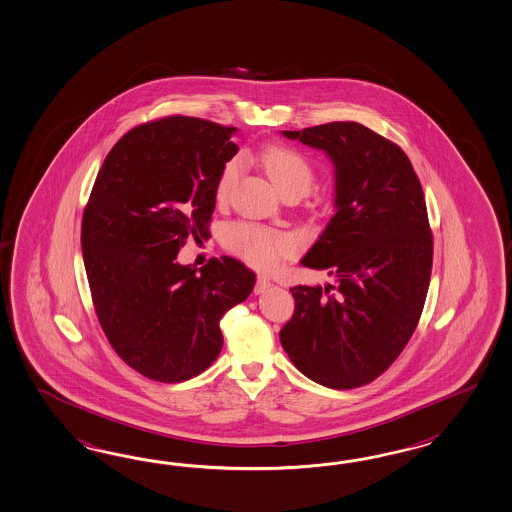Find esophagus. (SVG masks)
I'll use <instances>...</instances> for the list:
<instances>
[{"label": "esophagus", "instance_id": "1", "mask_svg": "<svg viewBox=\"0 0 512 512\" xmlns=\"http://www.w3.org/2000/svg\"><path fill=\"white\" fill-rule=\"evenodd\" d=\"M271 286H273V284H271V280H269L267 276L258 275V278H256V286H254V293H256V295H262V293H265Z\"/></svg>", "mask_w": 512, "mask_h": 512}]
</instances>
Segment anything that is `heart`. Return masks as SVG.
<instances>
[{"mask_svg": "<svg viewBox=\"0 0 512 512\" xmlns=\"http://www.w3.org/2000/svg\"><path fill=\"white\" fill-rule=\"evenodd\" d=\"M262 161L265 171L280 193L289 187H302L308 191L314 182V171L308 159L293 148L271 146L263 152ZM237 174H239V161L232 159L224 165L223 172L217 180V187H215L217 197L223 198L228 195L230 187L236 182ZM224 241L228 249L234 250L241 258L262 269L275 267L276 263L288 258L299 249V239L293 234L276 232V230L249 223L228 226Z\"/></svg>", "mask_w": 512, "mask_h": 512, "instance_id": "heart-1", "label": "heart"}]
</instances>
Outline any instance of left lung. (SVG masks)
I'll return each mask as SVG.
<instances>
[{
    "mask_svg": "<svg viewBox=\"0 0 512 512\" xmlns=\"http://www.w3.org/2000/svg\"><path fill=\"white\" fill-rule=\"evenodd\" d=\"M282 135L330 158L336 213L301 260L334 284L289 289L280 343L308 379L351 390L392 366L418 327L433 267L423 189L407 154L358 122Z\"/></svg>",
    "mask_w": 512,
    "mask_h": 512,
    "instance_id": "left-lung-1",
    "label": "left lung"
}]
</instances>
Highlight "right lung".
Returning <instances> with one entry per match:
<instances>
[{
    "instance_id": "right-lung-1",
    "label": "right lung",
    "mask_w": 512,
    "mask_h": 512,
    "mask_svg": "<svg viewBox=\"0 0 512 512\" xmlns=\"http://www.w3.org/2000/svg\"><path fill=\"white\" fill-rule=\"evenodd\" d=\"M210 120L159 118L107 154L81 221L92 304L118 356L158 382L193 379L223 349L219 321L256 275L239 260L178 263L187 237L208 236L217 180L237 154Z\"/></svg>"
}]
</instances>
